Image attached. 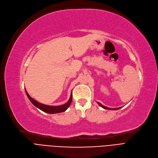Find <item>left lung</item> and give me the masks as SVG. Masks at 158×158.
Segmentation results:
<instances>
[{
    "instance_id": "8db88e82",
    "label": "left lung",
    "mask_w": 158,
    "mask_h": 158,
    "mask_svg": "<svg viewBox=\"0 0 158 158\" xmlns=\"http://www.w3.org/2000/svg\"><path fill=\"white\" fill-rule=\"evenodd\" d=\"M97 103H98V105L101 106V107H102V108H103L104 109H106V110H118V109H120V108H121L122 107H118V108H108V107H106V106H104V105H103L102 104H101L100 103H99V102H97Z\"/></svg>"
}]
</instances>
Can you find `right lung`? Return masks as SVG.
<instances>
[{"instance_id":"right-lung-1","label":"right lung","mask_w":158,"mask_h":158,"mask_svg":"<svg viewBox=\"0 0 158 158\" xmlns=\"http://www.w3.org/2000/svg\"><path fill=\"white\" fill-rule=\"evenodd\" d=\"M26 94L28 97V98L29 99V100L31 101V103L37 108H38L39 109H40L41 110H42L43 112L48 113V114H57V113H60V112H63L64 111H66L69 106V105H71V102H72V93L71 94V96L69 98V99L68 100V101L66 104H64L63 105H60V106H48V105H43L41 104L39 102L36 101L35 100H34L33 98H32L29 94L27 93V92L26 90V89H25Z\"/></svg>"}]
</instances>
